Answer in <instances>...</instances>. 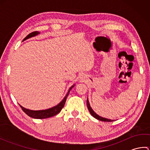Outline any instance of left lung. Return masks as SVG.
Wrapping results in <instances>:
<instances>
[{"instance_id":"left-lung-1","label":"left lung","mask_w":150,"mask_h":150,"mask_svg":"<svg viewBox=\"0 0 150 150\" xmlns=\"http://www.w3.org/2000/svg\"><path fill=\"white\" fill-rule=\"evenodd\" d=\"M87 107H88V110H89V111H90V114H91V115L93 116V117H95L96 119H98V120H100V121H104V122H112V121L114 120H111V119H106V118L103 117H101V116H100V115H97V114L96 113H95V111L93 110V109H92L91 107L90 106V103H89L88 98L87 99Z\"/></svg>"}]
</instances>
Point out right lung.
<instances>
[{
	"mask_svg": "<svg viewBox=\"0 0 150 150\" xmlns=\"http://www.w3.org/2000/svg\"><path fill=\"white\" fill-rule=\"evenodd\" d=\"M40 33L38 32V31H35V32L31 33L30 34L26 36V37L23 40H26L28 39H30L31 37H35L38 35H39ZM75 84H73L72 86L70 87L69 89V90L68 91V93L66 95V96L64 97L63 99L60 101V103H59L58 104L56 105V106H53L52 108H50L49 109H46V110H31L29 109H26L24 107H22V106H20L22 108V110H23L25 113H26L28 116H30V117H32L33 119H46V118H49V117H52L53 116L56 115L57 114H58L59 112H60V111L63 108L64 106L65 103H66V100L67 98V97L68 96L70 90L74 87Z\"/></svg>",
	"mask_w": 150,
	"mask_h": 150,
	"instance_id": "right-lung-1",
	"label": "right lung"
}]
</instances>
